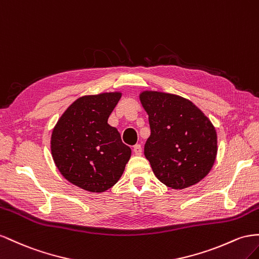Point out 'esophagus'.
Instances as JSON below:
<instances>
[{
    "label": "esophagus",
    "instance_id": "obj_1",
    "mask_svg": "<svg viewBox=\"0 0 259 259\" xmlns=\"http://www.w3.org/2000/svg\"><path fill=\"white\" fill-rule=\"evenodd\" d=\"M134 153H135L136 155H138V156H140V155L142 154V147H141V145H140V144L135 145V146H134Z\"/></svg>",
    "mask_w": 259,
    "mask_h": 259
}]
</instances>
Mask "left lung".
I'll list each match as a JSON object with an SVG mask.
<instances>
[{"mask_svg": "<svg viewBox=\"0 0 259 259\" xmlns=\"http://www.w3.org/2000/svg\"><path fill=\"white\" fill-rule=\"evenodd\" d=\"M140 101L151 128L144 155L156 178L176 190L205 178L218 150L216 130L208 118L179 95L144 91Z\"/></svg>", "mask_w": 259, "mask_h": 259, "instance_id": "8db88e82", "label": "left lung"}]
</instances>
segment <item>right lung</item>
Segmentation results:
<instances>
[{"label":"right lung","instance_id":"1","mask_svg":"<svg viewBox=\"0 0 259 259\" xmlns=\"http://www.w3.org/2000/svg\"><path fill=\"white\" fill-rule=\"evenodd\" d=\"M120 92L85 95L65 110L52 132L51 151L66 180L89 192L112 188L124 170L131 149L107 123Z\"/></svg>","mask_w":259,"mask_h":259}]
</instances>
